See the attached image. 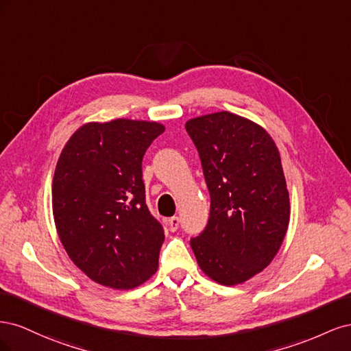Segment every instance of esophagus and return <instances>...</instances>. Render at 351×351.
I'll list each match as a JSON object with an SVG mask.
<instances>
[{"instance_id":"obj_1","label":"esophagus","mask_w":351,"mask_h":351,"mask_svg":"<svg viewBox=\"0 0 351 351\" xmlns=\"http://www.w3.org/2000/svg\"><path fill=\"white\" fill-rule=\"evenodd\" d=\"M178 218L177 217H171L168 221H167V226L169 228V231H176L178 228Z\"/></svg>"}]
</instances>
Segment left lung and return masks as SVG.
<instances>
[{
  "mask_svg": "<svg viewBox=\"0 0 351 351\" xmlns=\"http://www.w3.org/2000/svg\"><path fill=\"white\" fill-rule=\"evenodd\" d=\"M210 196L205 230L190 240L200 269L236 285L267 268L290 222L278 147L259 124L228 111L186 123Z\"/></svg>",
  "mask_w": 351,
  "mask_h": 351,
  "instance_id": "1",
  "label": "left lung"
}]
</instances>
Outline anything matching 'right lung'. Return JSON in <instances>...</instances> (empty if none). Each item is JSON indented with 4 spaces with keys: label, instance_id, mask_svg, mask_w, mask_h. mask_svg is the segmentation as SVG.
Instances as JSON below:
<instances>
[{
    "label": "right lung",
    "instance_id": "right-lung-1",
    "mask_svg": "<svg viewBox=\"0 0 351 351\" xmlns=\"http://www.w3.org/2000/svg\"><path fill=\"white\" fill-rule=\"evenodd\" d=\"M155 121L88 123L61 151L52 214L70 259L101 285L130 290L158 269L164 228L146 206L142 159L164 133Z\"/></svg>",
    "mask_w": 351,
    "mask_h": 351
}]
</instances>
